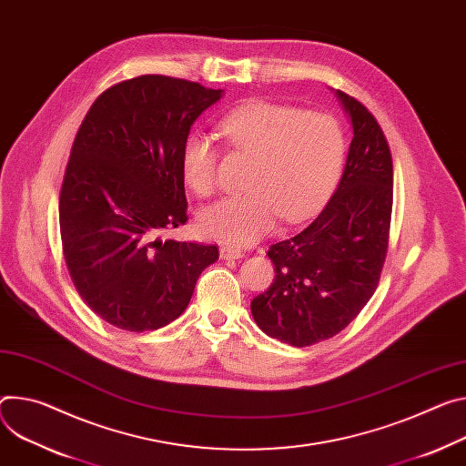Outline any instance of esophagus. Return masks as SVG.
Here are the masks:
<instances>
[{
	"label": "esophagus",
	"mask_w": 466,
	"mask_h": 466,
	"mask_svg": "<svg viewBox=\"0 0 466 466\" xmlns=\"http://www.w3.org/2000/svg\"><path fill=\"white\" fill-rule=\"evenodd\" d=\"M219 255H221L223 260H239V258L243 257V252H241L239 248H236V247L223 245V247L219 248Z\"/></svg>",
	"instance_id": "esophagus-1"
}]
</instances>
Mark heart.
Wrapping results in <instances>:
<instances>
[{
  "mask_svg": "<svg viewBox=\"0 0 466 466\" xmlns=\"http://www.w3.org/2000/svg\"><path fill=\"white\" fill-rule=\"evenodd\" d=\"M221 132L238 150L252 156L247 193L200 209L206 238L250 245L271 232L277 219L298 223L327 200L342 171L344 132L330 115L252 100L221 120ZM182 175L197 195L216 182L214 139L191 134L182 148Z\"/></svg>",
  "mask_w": 466,
  "mask_h": 466,
  "instance_id": "obj_1",
  "label": "heart"
}]
</instances>
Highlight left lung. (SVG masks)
Returning <instances> with one entry per match:
<instances>
[{"mask_svg": "<svg viewBox=\"0 0 466 466\" xmlns=\"http://www.w3.org/2000/svg\"><path fill=\"white\" fill-rule=\"evenodd\" d=\"M334 95L353 128L340 184L305 230L269 247L275 280L250 301L257 325L293 348L327 340L359 316L377 288L389 247V143L359 100Z\"/></svg>", "mask_w": 466, "mask_h": 466, "instance_id": "left-lung-1", "label": "left lung"}]
</instances>
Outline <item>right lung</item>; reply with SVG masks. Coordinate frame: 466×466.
Returning a JSON list of instances; mask_svg holds the SVG:
<instances>
[{"label":"right lung","mask_w":466,"mask_h":466,"mask_svg":"<svg viewBox=\"0 0 466 466\" xmlns=\"http://www.w3.org/2000/svg\"><path fill=\"white\" fill-rule=\"evenodd\" d=\"M223 89L139 76L102 93L74 139L59 197L68 273L113 327L145 332L175 321L216 245L161 239L187 221L182 148Z\"/></svg>","instance_id":"right-lung-1"}]
</instances>
